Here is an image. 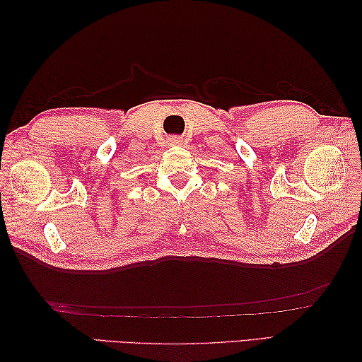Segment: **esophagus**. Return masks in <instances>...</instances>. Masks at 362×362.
I'll use <instances>...</instances> for the list:
<instances>
[{"instance_id":"obj_1","label":"esophagus","mask_w":362,"mask_h":362,"mask_svg":"<svg viewBox=\"0 0 362 362\" xmlns=\"http://www.w3.org/2000/svg\"><path fill=\"white\" fill-rule=\"evenodd\" d=\"M182 138H179V136H171L169 138V144L171 146H179V144H182Z\"/></svg>"}]
</instances>
